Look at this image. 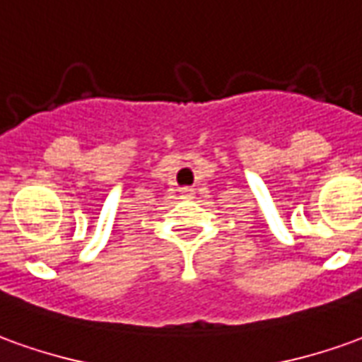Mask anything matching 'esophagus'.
Here are the masks:
<instances>
[{
	"label": "esophagus",
	"mask_w": 362,
	"mask_h": 362,
	"mask_svg": "<svg viewBox=\"0 0 362 362\" xmlns=\"http://www.w3.org/2000/svg\"><path fill=\"white\" fill-rule=\"evenodd\" d=\"M180 192H182V196H184V198H189V196H192V192H194V189H192V188H182Z\"/></svg>",
	"instance_id": "34e87169"
}]
</instances>
